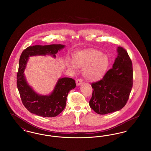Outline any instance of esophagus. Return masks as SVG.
<instances>
[{
	"label": "esophagus",
	"mask_w": 151,
	"mask_h": 151,
	"mask_svg": "<svg viewBox=\"0 0 151 151\" xmlns=\"http://www.w3.org/2000/svg\"><path fill=\"white\" fill-rule=\"evenodd\" d=\"M76 83L77 86H80L83 83V80L81 79H77L76 81Z\"/></svg>",
	"instance_id": "1"
}]
</instances>
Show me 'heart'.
Instances as JSON below:
<instances>
[{
	"instance_id": "b5f03b06",
	"label": "heart",
	"mask_w": 151,
	"mask_h": 151,
	"mask_svg": "<svg viewBox=\"0 0 151 151\" xmlns=\"http://www.w3.org/2000/svg\"><path fill=\"white\" fill-rule=\"evenodd\" d=\"M67 67L76 71L77 67L83 68L84 78L91 81L101 79L108 70L109 60L108 57L99 51L86 50L79 51L73 56V61L68 60Z\"/></svg>"
}]
</instances>
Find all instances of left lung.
I'll return each mask as SVG.
<instances>
[{"label":"left lung","mask_w":151,"mask_h":151,"mask_svg":"<svg viewBox=\"0 0 151 151\" xmlns=\"http://www.w3.org/2000/svg\"><path fill=\"white\" fill-rule=\"evenodd\" d=\"M117 57L112 68L100 81L93 83L89 106L99 114L119 111L129 98L133 84V70L127 52L118 47Z\"/></svg>","instance_id":"obj_1"}]
</instances>
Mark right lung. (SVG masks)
Instances as JSON below:
<instances>
[{"mask_svg": "<svg viewBox=\"0 0 151 151\" xmlns=\"http://www.w3.org/2000/svg\"><path fill=\"white\" fill-rule=\"evenodd\" d=\"M65 47V45L61 44L35 45L29 46L22 51L17 75V86L23 105L31 113L43 117L57 116L65 107L68 92L76 87L73 79L59 78L50 94H40L28 84L24 73L29 57L49 55L55 58L58 51Z\"/></svg>", "mask_w": 151, "mask_h": 151, "instance_id": "add662e5", "label": "right lung"}]
</instances>
